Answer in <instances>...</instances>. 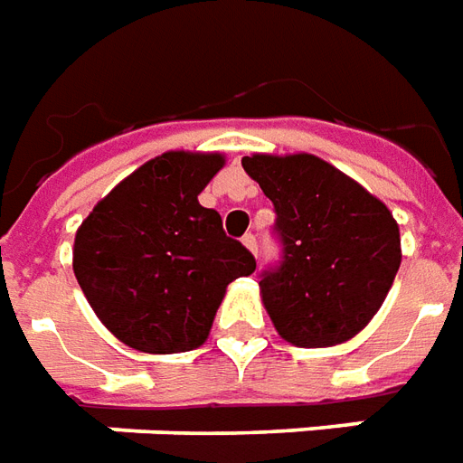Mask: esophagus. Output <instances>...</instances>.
<instances>
[{
	"instance_id": "34e87169",
	"label": "esophagus",
	"mask_w": 463,
	"mask_h": 463,
	"mask_svg": "<svg viewBox=\"0 0 463 463\" xmlns=\"http://www.w3.org/2000/svg\"><path fill=\"white\" fill-rule=\"evenodd\" d=\"M242 245H245V248H248V250H250L252 255L258 258V238H255L252 232H248V235L242 238Z\"/></svg>"
}]
</instances>
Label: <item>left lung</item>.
<instances>
[{"label": "left lung", "mask_w": 463, "mask_h": 463, "mask_svg": "<svg viewBox=\"0 0 463 463\" xmlns=\"http://www.w3.org/2000/svg\"><path fill=\"white\" fill-rule=\"evenodd\" d=\"M242 168L275 205L282 260L262 272V305L282 340L332 347L377 315L402 262L384 203L310 153H252Z\"/></svg>", "instance_id": "1"}]
</instances>
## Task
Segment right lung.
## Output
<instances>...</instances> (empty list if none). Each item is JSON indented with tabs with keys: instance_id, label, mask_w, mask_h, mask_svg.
Wrapping results in <instances>:
<instances>
[{
	"instance_id": "add662e5",
	"label": "right lung",
	"mask_w": 463,
	"mask_h": 463,
	"mask_svg": "<svg viewBox=\"0 0 463 463\" xmlns=\"http://www.w3.org/2000/svg\"><path fill=\"white\" fill-rule=\"evenodd\" d=\"M222 165V153L156 156L76 231V280L123 345L148 354L201 347L225 288L255 270L252 252L225 235L218 211L198 203Z\"/></svg>"
}]
</instances>
